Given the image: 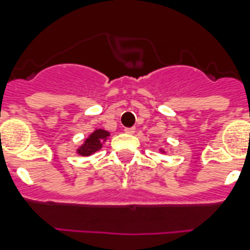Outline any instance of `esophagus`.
Wrapping results in <instances>:
<instances>
[{"label": "esophagus", "mask_w": 250, "mask_h": 250, "mask_svg": "<svg viewBox=\"0 0 250 250\" xmlns=\"http://www.w3.org/2000/svg\"><path fill=\"white\" fill-rule=\"evenodd\" d=\"M135 131H136V129H135V127H128V128H125V132L128 133V135H133V133H135Z\"/></svg>", "instance_id": "esophagus-1"}]
</instances>
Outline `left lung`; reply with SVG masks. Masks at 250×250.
Returning <instances> with one entry per match:
<instances>
[{"label": "left lung", "instance_id": "obj_1", "mask_svg": "<svg viewBox=\"0 0 250 250\" xmlns=\"http://www.w3.org/2000/svg\"><path fill=\"white\" fill-rule=\"evenodd\" d=\"M160 152H162V153H165V150H164V149H160Z\"/></svg>", "mask_w": 250, "mask_h": 250}]
</instances>
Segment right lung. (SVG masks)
Instances as JSON below:
<instances>
[{
    "instance_id": "add662e5",
    "label": "right lung",
    "mask_w": 250,
    "mask_h": 250,
    "mask_svg": "<svg viewBox=\"0 0 250 250\" xmlns=\"http://www.w3.org/2000/svg\"><path fill=\"white\" fill-rule=\"evenodd\" d=\"M109 136L110 132H107L105 129H94L93 132L90 133L89 136L84 140L83 144L76 149V153H78L79 156L83 157H88L90 156V154H94L97 150H100V149L102 148V144L107 140V137Z\"/></svg>"
}]
</instances>
